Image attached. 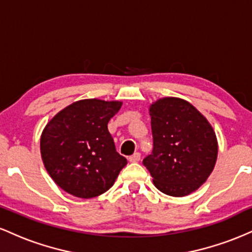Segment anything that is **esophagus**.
<instances>
[{
    "instance_id": "esophagus-1",
    "label": "esophagus",
    "mask_w": 252,
    "mask_h": 252,
    "mask_svg": "<svg viewBox=\"0 0 252 252\" xmlns=\"http://www.w3.org/2000/svg\"><path fill=\"white\" fill-rule=\"evenodd\" d=\"M141 158V154L140 153H135V154H132L131 156H129V161L130 162H138Z\"/></svg>"
}]
</instances>
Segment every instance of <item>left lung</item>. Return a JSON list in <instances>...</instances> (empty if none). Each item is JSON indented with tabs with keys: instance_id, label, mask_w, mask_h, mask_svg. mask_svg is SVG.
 Wrapping results in <instances>:
<instances>
[{
	"instance_id": "left-lung-1",
	"label": "left lung",
	"mask_w": 252,
	"mask_h": 252,
	"mask_svg": "<svg viewBox=\"0 0 252 252\" xmlns=\"http://www.w3.org/2000/svg\"><path fill=\"white\" fill-rule=\"evenodd\" d=\"M153 152L143 164L155 187L167 195L194 192L212 173L218 156L217 136L192 104L166 97L150 105Z\"/></svg>"
}]
</instances>
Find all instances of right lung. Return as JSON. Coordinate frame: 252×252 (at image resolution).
<instances>
[{
	"mask_svg": "<svg viewBox=\"0 0 252 252\" xmlns=\"http://www.w3.org/2000/svg\"><path fill=\"white\" fill-rule=\"evenodd\" d=\"M122 102L83 99L59 111L43 129L40 150L45 168L60 189L82 199L106 192L128 163L108 130Z\"/></svg>",
	"mask_w": 252,
	"mask_h": 252,
	"instance_id": "1",
	"label": "right lung"
}]
</instances>
